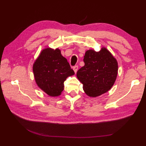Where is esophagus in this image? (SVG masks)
Instances as JSON below:
<instances>
[{
	"instance_id": "obj_1",
	"label": "esophagus",
	"mask_w": 146,
	"mask_h": 146,
	"mask_svg": "<svg viewBox=\"0 0 146 146\" xmlns=\"http://www.w3.org/2000/svg\"><path fill=\"white\" fill-rule=\"evenodd\" d=\"M73 68L74 71H75V73H76L77 72V71H78V66H73Z\"/></svg>"
}]
</instances>
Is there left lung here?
Masks as SVG:
<instances>
[{"mask_svg": "<svg viewBox=\"0 0 146 146\" xmlns=\"http://www.w3.org/2000/svg\"><path fill=\"white\" fill-rule=\"evenodd\" d=\"M83 61L85 65L76 76L85 94L96 97L110 90L117 78L118 63L110 51L104 47L98 52L90 49L86 51Z\"/></svg>", "mask_w": 146, "mask_h": 146, "instance_id": "8db88e82", "label": "left lung"}]
</instances>
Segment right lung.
<instances>
[{"instance_id":"1","label":"right lung","mask_w":146,"mask_h":146,"mask_svg":"<svg viewBox=\"0 0 146 146\" xmlns=\"http://www.w3.org/2000/svg\"><path fill=\"white\" fill-rule=\"evenodd\" d=\"M33 73L37 85L51 97L60 95L64 90V82L75 75L60 49L50 48L41 51L33 64Z\"/></svg>"}]
</instances>
